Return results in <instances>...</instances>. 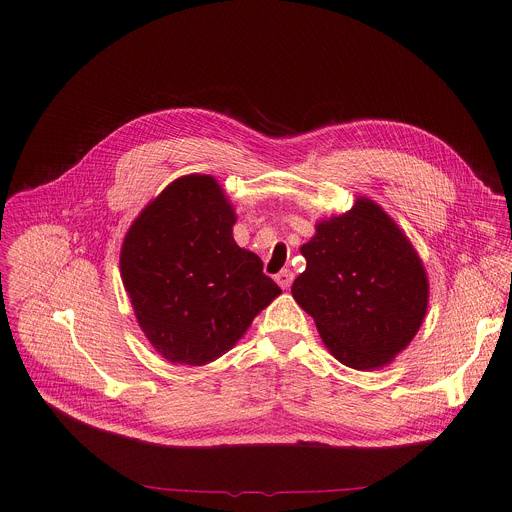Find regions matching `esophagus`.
Masks as SVG:
<instances>
[{
	"mask_svg": "<svg viewBox=\"0 0 512 512\" xmlns=\"http://www.w3.org/2000/svg\"><path fill=\"white\" fill-rule=\"evenodd\" d=\"M275 281L279 283V287L287 289L291 285V281H294V273H291L289 269H281L277 275H275Z\"/></svg>",
	"mask_w": 512,
	"mask_h": 512,
	"instance_id": "34e87169",
	"label": "esophagus"
}]
</instances>
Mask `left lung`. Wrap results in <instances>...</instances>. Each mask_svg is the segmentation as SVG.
<instances>
[{
  "mask_svg": "<svg viewBox=\"0 0 512 512\" xmlns=\"http://www.w3.org/2000/svg\"><path fill=\"white\" fill-rule=\"evenodd\" d=\"M308 265L291 296L308 312L334 358L356 371L393 362L415 338L429 279L405 231L371 198L316 223L300 247Z\"/></svg>",
  "mask_w": 512,
  "mask_h": 512,
  "instance_id": "left-lung-1",
  "label": "left lung"
}]
</instances>
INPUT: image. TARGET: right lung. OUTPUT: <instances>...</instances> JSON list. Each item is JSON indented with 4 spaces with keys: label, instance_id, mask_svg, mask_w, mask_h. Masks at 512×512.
I'll return each instance as SVG.
<instances>
[{
    "label": "right lung",
    "instance_id": "obj_1",
    "mask_svg": "<svg viewBox=\"0 0 512 512\" xmlns=\"http://www.w3.org/2000/svg\"><path fill=\"white\" fill-rule=\"evenodd\" d=\"M237 212L208 174L170 182L125 233L119 269L145 338L172 364L229 352L279 294L233 239Z\"/></svg>",
    "mask_w": 512,
    "mask_h": 512
}]
</instances>
